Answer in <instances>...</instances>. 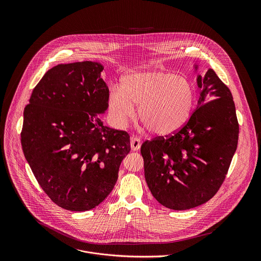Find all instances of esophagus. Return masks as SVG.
Here are the masks:
<instances>
[{
    "mask_svg": "<svg viewBox=\"0 0 261 261\" xmlns=\"http://www.w3.org/2000/svg\"><path fill=\"white\" fill-rule=\"evenodd\" d=\"M142 146V141L140 138H132L130 139V148L133 150H139Z\"/></svg>",
    "mask_w": 261,
    "mask_h": 261,
    "instance_id": "obj_1",
    "label": "esophagus"
}]
</instances>
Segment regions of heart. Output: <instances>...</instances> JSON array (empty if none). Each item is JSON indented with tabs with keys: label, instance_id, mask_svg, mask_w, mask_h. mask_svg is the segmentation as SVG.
I'll return each instance as SVG.
<instances>
[{
	"label": "heart",
	"instance_id": "heart-1",
	"mask_svg": "<svg viewBox=\"0 0 261 261\" xmlns=\"http://www.w3.org/2000/svg\"><path fill=\"white\" fill-rule=\"evenodd\" d=\"M196 99L194 84L184 76L164 70L130 72L112 87L109 107L116 123L123 125L139 106V117L161 137L180 130L189 119Z\"/></svg>",
	"mask_w": 261,
	"mask_h": 261
}]
</instances>
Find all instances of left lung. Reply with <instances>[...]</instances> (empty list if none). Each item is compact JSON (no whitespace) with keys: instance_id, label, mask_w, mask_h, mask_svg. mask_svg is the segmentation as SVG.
<instances>
[{"instance_id":"left-lung-1","label":"left lung","mask_w":261,"mask_h":261,"mask_svg":"<svg viewBox=\"0 0 261 261\" xmlns=\"http://www.w3.org/2000/svg\"><path fill=\"white\" fill-rule=\"evenodd\" d=\"M197 84L200 97L186 124L141 147L150 193L173 210L200 206L218 192L238 143L239 124L229 88L213 69L198 75Z\"/></svg>"}]
</instances>
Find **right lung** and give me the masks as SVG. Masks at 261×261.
<instances>
[{
    "label": "right lung",
    "mask_w": 261,
    "mask_h": 261,
    "mask_svg": "<svg viewBox=\"0 0 261 261\" xmlns=\"http://www.w3.org/2000/svg\"><path fill=\"white\" fill-rule=\"evenodd\" d=\"M92 61L59 64L33 89L24 110V155L47 196L69 211L98 206L130 150L124 130L103 125L109 87Z\"/></svg>",
    "instance_id": "1"
}]
</instances>
